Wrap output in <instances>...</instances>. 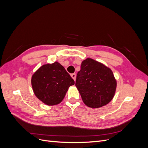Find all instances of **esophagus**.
<instances>
[{
    "instance_id": "obj_1",
    "label": "esophagus",
    "mask_w": 148,
    "mask_h": 148,
    "mask_svg": "<svg viewBox=\"0 0 148 148\" xmlns=\"http://www.w3.org/2000/svg\"><path fill=\"white\" fill-rule=\"evenodd\" d=\"M71 77H72V78L75 81V79H76V74H75V73L71 74Z\"/></svg>"
}]
</instances>
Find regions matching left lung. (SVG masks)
<instances>
[{"instance_id": "1", "label": "left lung", "mask_w": 148, "mask_h": 148, "mask_svg": "<svg viewBox=\"0 0 148 148\" xmlns=\"http://www.w3.org/2000/svg\"><path fill=\"white\" fill-rule=\"evenodd\" d=\"M75 86L85 104L91 108H99L113 99L117 82L109 68L88 58L82 62Z\"/></svg>"}]
</instances>
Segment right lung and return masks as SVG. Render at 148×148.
Segmentation results:
<instances>
[{
    "label": "right lung",
    "mask_w": 148,
    "mask_h": 148,
    "mask_svg": "<svg viewBox=\"0 0 148 148\" xmlns=\"http://www.w3.org/2000/svg\"><path fill=\"white\" fill-rule=\"evenodd\" d=\"M74 84L72 78L57 62L41 66L31 78L34 95L48 106L59 104Z\"/></svg>",
    "instance_id": "right-lung-1"
}]
</instances>
